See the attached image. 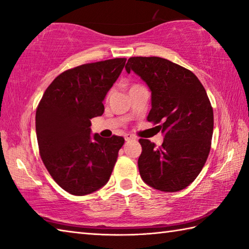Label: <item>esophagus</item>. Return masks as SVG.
<instances>
[{"mask_svg":"<svg viewBox=\"0 0 249 249\" xmlns=\"http://www.w3.org/2000/svg\"><path fill=\"white\" fill-rule=\"evenodd\" d=\"M124 138H125V140L126 142H130V140H135L136 138H135L133 135H130V134H126L125 136H124Z\"/></svg>","mask_w":249,"mask_h":249,"instance_id":"obj_1","label":"esophagus"}]
</instances>
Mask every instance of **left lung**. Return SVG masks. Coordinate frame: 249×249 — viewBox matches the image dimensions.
Here are the masks:
<instances>
[{
    "instance_id": "obj_1",
    "label": "left lung",
    "mask_w": 249,
    "mask_h": 249,
    "mask_svg": "<svg viewBox=\"0 0 249 249\" xmlns=\"http://www.w3.org/2000/svg\"><path fill=\"white\" fill-rule=\"evenodd\" d=\"M125 70L138 75L151 91L147 120L163 134L160 148L139 139L138 169L144 183L160 192L186 188L200 173L209 156L213 110L196 75L162 57L128 58Z\"/></svg>"
}]
</instances>
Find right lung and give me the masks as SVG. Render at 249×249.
I'll return each mask as SVG.
<instances>
[{"mask_svg":"<svg viewBox=\"0 0 249 249\" xmlns=\"http://www.w3.org/2000/svg\"><path fill=\"white\" fill-rule=\"evenodd\" d=\"M126 58L84 64L58 75L36 112L41 159L50 175L71 195L98 191L110 179L124 138L91 134L92 117L105 112L103 100Z\"/></svg>","mask_w":249,"mask_h":249,"instance_id":"right-lung-1","label":"right lung"}]
</instances>
